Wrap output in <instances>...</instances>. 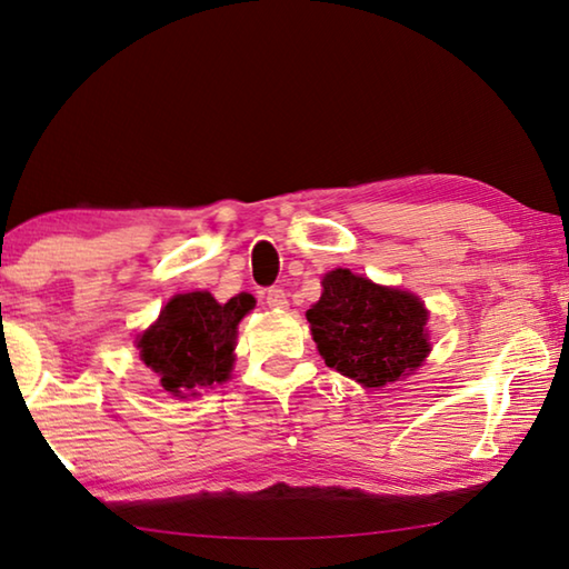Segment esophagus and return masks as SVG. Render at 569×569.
<instances>
[{"instance_id":"34e87169","label":"esophagus","mask_w":569,"mask_h":569,"mask_svg":"<svg viewBox=\"0 0 569 569\" xmlns=\"http://www.w3.org/2000/svg\"><path fill=\"white\" fill-rule=\"evenodd\" d=\"M263 301L268 308H286L288 306V298H286V291L283 288H268V291H263Z\"/></svg>"}]
</instances>
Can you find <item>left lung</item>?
Returning a JSON list of instances; mask_svg holds the SVG:
<instances>
[{
    "mask_svg": "<svg viewBox=\"0 0 569 569\" xmlns=\"http://www.w3.org/2000/svg\"><path fill=\"white\" fill-rule=\"evenodd\" d=\"M427 308L413 293L383 288L346 268L323 276L321 301L306 311L326 366L363 387H387L429 353Z\"/></svg>",
    "mask_w": 569,
    "mask_h": 569,
    "instance_id": "1",
    "label": "left lung"
}]
</instances>
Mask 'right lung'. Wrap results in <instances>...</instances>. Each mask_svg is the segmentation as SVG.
Here are the masks:
<instances>
[{
  "label": "right lung",
  "mask_w": 569,
  "mask_h": 569,
  "mask_svg": "<svg viewBox=\"0 0 569 569\" xmlns=\"http://www.w3.org/2000/svg\"><path fill=\"white\" fill-rule=\"evenodd\" d=\"M253 296L238 293L218 303L206 291L180 293L162 308L160 319L140 336L138 349L172 397L188 399L223 383L233 369L238 321L253 308Z\"/></svg>",
  "instance_id": "1"
}]
</instances>
